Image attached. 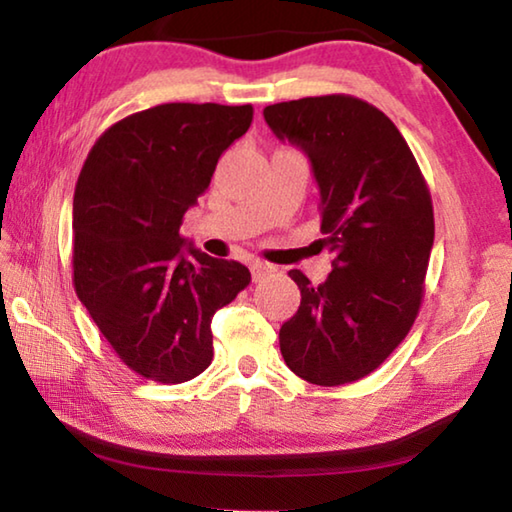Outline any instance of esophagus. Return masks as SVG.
<instances>
[{
    "label": "esophagus",
    "instance_id": "34e87169",
    "mask_svg": "<svg viewBox=\"0 0 512 512\" xmlns=\"http://www.w3.org/2000/svg\"><path fill=\"white\" fill-rule=\"evenodd\" d=\"M250 273H253V280L259 282V280H264L266 275L273 273V266H268L264 262H253L250 264Z\"/></svg>",
    "mask_w": 512,
    "mask_h": 512
}]
</instances>
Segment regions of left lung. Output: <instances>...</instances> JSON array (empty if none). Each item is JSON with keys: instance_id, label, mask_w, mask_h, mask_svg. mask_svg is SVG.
I'll return each instance as SVG.
<instances>
[{"instance_id": "left-lung-1", "label": "left lung", "mask_w": 512, "mask_h": 512, "mask_svg": "<svg viewBox=\"0 0 512 512\" xmlns=\"http://www.w3.org/2000/svg\"><path fill=\"white\" fill-rule=\"evenodd\" d=\"M277 140L311 162L320 192V246L332 273L300 289L280 327L287 366L309 384L341 386L370 375L418 316L433 246V207L409 144L370 103L327 94L264 108Z\"/></svg>"}]
</instances>
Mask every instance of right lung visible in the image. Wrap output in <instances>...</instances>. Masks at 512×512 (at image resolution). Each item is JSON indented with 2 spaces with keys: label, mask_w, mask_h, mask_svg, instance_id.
Here are the masks:
<instances>
[{
  "label": "right lung",
  "mask_w": 512,
  "mask_h": 512,
  "mask_svg": "<svg viewBox=\"0 0 512 512\" xmlns=\"http://www.w3.org/2000/svg\"><path fill=\"white\" fill-rule=\"evenodd\" d=\"M253 106L162 103L112 124L74 192V289L117 357L146 379L183 384L212 363V316L248 287L239 262L180 237L216 162Z\"/></svg>",
  "instance_id": "right-lung-1"
}]
</instances>
